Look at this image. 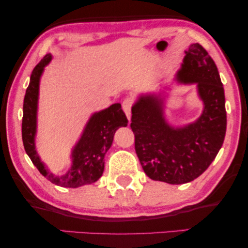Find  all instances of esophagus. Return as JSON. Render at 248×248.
I'll return each instance as SVG.
<instances>
[{"instance_id":"obj_1","label":"esophagus","mask_w":248,"mask_h":248,"mask_svg":"<svg viewBox=\"0 0 248 248\" xmlns=\"http://www.w3.org/2000/svg\"><path fill=\"white\" fill-rule=\"evenodd\" d=\"M132 106H133V101L131 99H125L123 103H122V108H123L125 115L128 118V121L131 120V110H132Z\"/></svg>"}]
</instances>
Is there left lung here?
I'll use <instances>...</instances> for the list:
<instances>
[{
    "instance_id": "obj_1",
    "label": "left lung",
    "mask_w": 248,
    "mask_h": 248,
    "mask_svg": "<svg viewBox=\"0 0 248 248\" xmlns=\"http://www.w3.org/2000/svg\"><path fill=\"white\" fill-rule=\"evenodd\" d=\"M185 53L177 81L196 83L204 105L201 116L185 126H171L157 94L141 96L132 107L131 128L142 168L148 177L168 184H185L203 174L226 135L225 91L216 63L198 43Z\"/></svg>"
}]
</instances>
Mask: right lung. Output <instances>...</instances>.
Masks as SVG:
<instances>
[{
  "instance_id": "obj_1",
  "label": "right lung",
  "mask_w": 248,
  "mask_h": 248,
  "mask_svg": "<svg viewBox=\"0 0 248 248\" xmlns=\"http://www.w3.org/2000/svg\"><path fill=\"white\" fill-rule=\"evenodd\" d=\"M50 60L52 55L46 54L37 64L32 70L29 86L26 90L22 117L23 147L32 164L49 182L63 187L76 188L97 182L101 177L105 168V155L113 143L115 132L122 126H127L128 121L121 104H114L106 109L94 113L88 121L80 140L73 148L71 168L64 175H54L50 172L40 160L35 147L39 81L44 67Z\"/></svg>"
}]
</instances>
